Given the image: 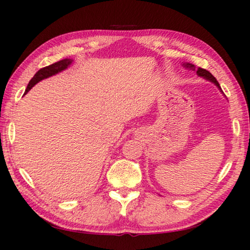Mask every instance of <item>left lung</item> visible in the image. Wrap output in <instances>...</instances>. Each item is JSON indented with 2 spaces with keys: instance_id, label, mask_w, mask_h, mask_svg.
<instances>
[{
  "instance_id": "obj_1",
  "label": "left lung",
  "mask_w": 250,
  "mask_h": 250,
  "mask_svg": "<svg viewBox=\"0 0 250 250\" xmlns=\"http://www.w3.org/2000/svg\"><path fill=\"white\" fill-rule=\"evenodd\" d=\"M183 66H184L185 68H188V69H189V70H193V71L196 70L198 76L206 78V79H208V80H210L211 82H213L214 84H216V85L219 87V89L221 90V87H220V84H219V82L217 81L216 78H214L208 70L204 69V68H196V67H195V65H193V63H189V62H184Z\"/></svg>"
}]
</instances>
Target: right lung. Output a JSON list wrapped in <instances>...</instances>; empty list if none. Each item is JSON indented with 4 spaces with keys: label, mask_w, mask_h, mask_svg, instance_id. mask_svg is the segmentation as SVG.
<instances>
[{
    "label": "right lung",
    "mask_w": 250,
    "mask_h": 250,
    "mask_svg": "<svg viewBox=\"0 0 250 250\" xmlns=\"http://www.w3.org/2000/svg\"><path fill=\"white\" fill-rule=\"evenodd\" d=\"M71 62H72L71 60H68V58H66V60H62V61H60V62H54V63H52V65H50V66H46V67H44V68H41V69L39 70L36 73V75L33 76L32 79L29 81V84L27 86L26 91H24V94H26V93L29 90H30L34 84H37L39 81L45 79V78H48V77H51L53 75H56V73L61 72L63 69H66V68L69 66Z\"/></svg>",
    "instance_id": "right-lung-1"
}]
</instances>
